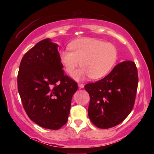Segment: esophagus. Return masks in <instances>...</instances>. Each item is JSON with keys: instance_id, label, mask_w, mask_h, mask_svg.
Returning <instances> with one entry per match:
<instances>
[{"instance_id": "1", "label": "esophagus", "mask_w": 154, "mask_h": 154, "mask_svg": "<svg viewBox=\"0 0 154 154\" xmlns=\"http://www.w3.org/2000/svg\"><path fill=\"white\" fill-rule=\"evenodd\" d=\"M79 87L80 88H84V84H83V83H79Z\"/></svg>"}]
</instances>
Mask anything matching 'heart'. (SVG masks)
<instances>
[{"mask_svg": "<svg viewBox=\"0 0 154 154\" xmlns=\"http://www.w3.org/2000/svg\"><path fill=\"white\" fill-rule=\"evenodd\" d=\"M67 50L60 52V59L65 71L73 75L78 67H83L75 73V79L90 76L99 79L105 76L113 69L118 58L115 45L101 40L90 38L77 39L69 43Z\"/></svg>", "mask_w": 154, "mask_h": 154, "instance_id": "1", "label": "heart"}]
</instances>
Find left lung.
<instances>
[{
    "label": "left lung",
    "mask_w": 154,
    "mask_h": 154,
    "mask_svg": "<svg viewBox=\"0 0 154 154\" xmlns=\"http://www.w3.org/2000/svg\"><path fill=\"white\" fill-rule=\"evenodd\" d=\"M137 85V69L132 61L119 63L104 79L86 84L92 123L107 129L123 122L133 109Z\"/></svg>",
    "instance_id": "8db88e82"
}]
</instances>
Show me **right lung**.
<instances>
[{
	"instance_id": "1",
	"label": "right lung",
	"mask_w": 154,
	"mask_h": 154,
	"mask_svg": "<svg viewBox=\"0 0 154 154\" xmlns=\"http://www.w3.org/2000/svg\"><path fill=\"white\" fill-rule=\"evenodd\" d=\"M58 45L49 38L24 54L17 75V88L26 114L42 128L58 130L65 125L78 84L64 75Z\"/></svg>"
}]
</instances>
